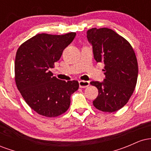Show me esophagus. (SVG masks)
Returning <instances> with one entry per match:
<instances>
[{
	"label": "esophagus",
	"mask_w": 151,
	"mask_h": 151,
	"mask_svg": "<svg viewBox=\"0 0 151 151\" xmlns=\"http://www.w3.org/2000/svg\"><path fill=\"white\" fill-rule=\"evenodd\" d=\"M79 87L80 88H86L89 86V82L87 81L81 80L79 81Z\"/></svg>",
	"instance_id": "esophagus-1"
}]
</instances>
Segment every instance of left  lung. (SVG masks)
I'll list each match as a JSON object with an SVG mask.
<instances>
[{"label":"left lung","instance_id":"left-lung-1","mask_svg":"<svg viewBox=\"0 0 151 151\" xmlns=\"http://www.w3.org/2000/svg\"><path fill=\"white\" fill-rule=\"evenodd\" d=\"M93 58L104 64L105 79L91 81L99 90L93 101L101 111L115 112L124 106L136 87L138 67L136 54L127 40L111 29L91 28L86 32Z\"/></svg>","mask_w":151,"mask_h":151}]
</instances>
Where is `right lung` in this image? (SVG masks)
<instances>
[{
  "label": "right lung",
  "instance_id": "1",
  "mask_svg": "<svg viewBox=\"0 0 151 151\" xmlns=\"http://www.w3.org/2000/svg\"><path fill=\"white\" fill-rule=\"evenodd\" d=\"M75 36V32L37 34L17 50L16 86L26 103L40 115L52 118L65 113L70 106L71 95L79 89L77 81L60 80L49 70Z\"/></svg>",
  "mask_w": 151,
  "mask_h": 151
}]
</instances>
